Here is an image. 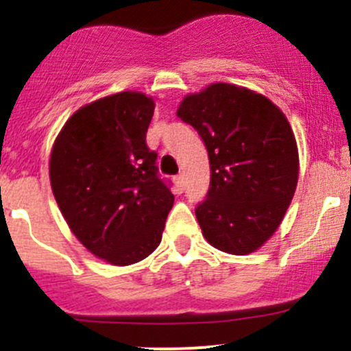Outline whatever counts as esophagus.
<instances>
[{"instance_id":"obj_1","label":"esophagus","mask_w":351,"mask_h":351,"mask_svg":"<svg viewBox=\"0 0 351 351\" xmlns=\"http://www.w3.org/2000/svg\"><path fill=\"white\" fill-rule=\"evenodd\" d=\"M175 185H176V192L183 193V190H185V178H183V175L176 176V178H175Z\"/></svg>"}]
</instances>
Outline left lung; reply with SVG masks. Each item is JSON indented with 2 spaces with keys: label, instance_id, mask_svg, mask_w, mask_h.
I'll list each match as a JSON object with an SVG mask.
<instances>
[{
  "label": "left lung",
  "instance_id": "obj_1",
  "mask_svg": "<svg viewBox=\"0 0 351 351\" xmlns=\"http://www.w3.org/2000/svg\"><path fill=\"white\" fill-rule=\"evenodd\" d=\"M176 115L208 153L210 186L195 208L205 239L226 253H253L277 231L295 192L299 153L289 120L263 95L228 83L185 97Z\"/></svg>",
  "mask_w": 351,
  "mask_h": 351
}]
</instances>
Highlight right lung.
Returning a JSON list of instances; mask_svg holds the SVG:
<instances>
[{"label":"right lung","instance_id":"right-lung-1","mask_svg":"<svg viewBox=\"0 0 351 351\" xmlns=\"http://www.w3.org/2000/svg\"><path fill=\"white\" fill-rule=\"evenodd\" d=\"M154 101L122 91L71 115L51 154V186L67 226L95 256L119 267L159 246L173 197L146 144Z\"/></svg>","mask_w":351,"mask_h":351}]
</instances>
